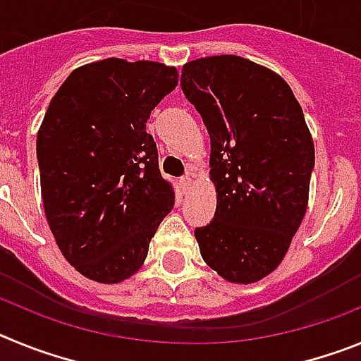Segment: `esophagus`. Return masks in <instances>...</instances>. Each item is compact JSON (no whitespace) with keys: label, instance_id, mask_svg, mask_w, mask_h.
Returning <instances> with one entry per match:
<instances>
[{"label":"esophagus","instance_id":"esophagus-1","mask_svg":"<svg viewBox=\"0 0 361 361\" xmlns=\"http://www.w3.org/2000/svg\"><path fill=\"white\" fill-rule=\"evenodd\" d=\"M178 183H180V188H183L184 191H188L191 188V183H193V178H191V175L188 173V175H184V177L180 178V180H178Z\"/></svg>","mask_w":361,"mask_h":361}]
</instances>
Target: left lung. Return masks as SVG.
Wrapping results in <instances>:
<instances>
[{
	"mask_svg": "<svg viewBox=\"0 0 361 361\" xmlns=\"http://www.w3.org/2000/svg\"><path fill=\"white\" fill-rule=\"evenodd\" d=\"M180 86L202 117L216 212L195 229L204 262L233 283L279 267L309 200L314 145L289 85L238 56L183 66Z\"/></svg>",
	"mask_w": 361,
	"mask_h": 361,
	"instance_id": "8db88e82",
	"label": "left lung"
}]
</instances>
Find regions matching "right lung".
Masks as SVG:
<instances>
[{"label": "right lung", "mask_w": 361, "mask_h": 361, "mask_svg": "<svg viewBox=\"0 0 361 361\" xmlns=\"http://www.w3.org/2000/svg\"><path fill=\"white\" fill-rule=\"evenodd\" d=\"M177 82L175 66L110 57L73 70L50 101L36 145L44 215L86 279L132 276L173 208L146 123Z\"/></svg>", "instance_id": "1"}]
</instances>
